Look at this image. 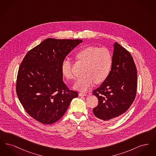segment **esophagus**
I'll return each mask as SVG.
<instances>
[{
  "mask_svg": "<svg viewBox=\"0 0 156 156\" xmlns=\"http://www.w3.org/2000/svg\"><path fill=\"white\" fill-rule=\"evenodd\" d=\"M78 95H79L80 97H85V96H87V94H86L82 93V92H80V93L78 94Z\"/></svg>",
  "mask_w": 156,
  "mask_h": 156,
  "instance_id": "obj_1",
  "label": "esophagus"
}]
</instances>
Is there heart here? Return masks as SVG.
Returning <instances> with one entry per match:
<instances>
[{
	"label": "heart",
	"instance_id": "b5f03b06",
	"mask_svg": "<svg viewBox=\"0 0 156 156\" xmlns=\"http://www.w3.org/2000/svg\"><path fill=\"white\" fill-rule=\"evenodd\" d=\"M77 60L86 64L84 75L76 79L73 85L74 89L86 92L95 83H101L109 76L113 65V56L111 51L105 47H87L76 54ZM71 61L65 58L61 62V71L67 80L73 79Z\"/></svg>",
	"mask_w": 156,
	"mask_h": 156
}]
</instances>
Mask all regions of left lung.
<instances>
[{
	"label": "left lung",
	"instance_id": "left-lung-1",
	"mask_svg": "<svg viewBox=\"0 0 156 156\" xmlns=\"http://www.w3.org/2000/svg\"><path fill=\"white\" fill-rule=\"evenodd\" d=\"M113 65L108 78L92 92L98 105L94 115L104 122H112L130 108L136 97L137 69L130 52L115 42Z\"/></svg>",
	"mask_w": 156,
	"mask_h": 156
}]
</instances>
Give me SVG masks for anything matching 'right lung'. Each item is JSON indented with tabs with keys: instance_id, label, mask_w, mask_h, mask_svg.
I'll use <instances>...</instances> for the list:
<instances>
[{
	"instance_id": "right-lung-1",
	"label": "right lung",
	"mask_w": 156,
	"mask_h": 156,
	"mask_svg": "<svg viewBox=\"0 0 156 156\" xmlns=\"http://www.w3.org/2000/svg\"><path fill=\"white\" fill-rule=\"evenodd\" d=\"M81 40L47 38L27 53L17 78L16 92L20 103L33 118L50 125L67 111L71 101L78 97L62 80L63 59Z\"/></svg>"
}]
</instances>
